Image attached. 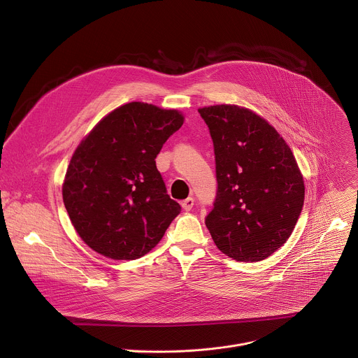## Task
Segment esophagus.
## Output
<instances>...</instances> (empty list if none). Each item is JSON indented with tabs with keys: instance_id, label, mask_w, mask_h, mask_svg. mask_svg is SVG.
Instances as JSON below:
<instances>
[{
	"instance_id": "obj_1",
	"label": "esophagus",
	"mask_w": 358,
	"mask_h": 358,
	"mask_svg": "<svg viewBox=\"0 0 358 358\" xmlns=\"http://www.w3.org/2000/svg\"><path fill=\"white\" fill-rule=\"evenodd\" d=\"M181 206H182V209H184L185 212L192 210V208H194V198H187L185 201L181 202Z\"/></svg>"
}]
</instances>
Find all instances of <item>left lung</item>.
Returning a JSON list of instances; mask_svg holds the SVG:
<instances>
[{
  "label": "left lung",
  "mask_w": 358,
  "mask_h": 358,
  "mask_svg": "<svg viewBox=\"0 0 358 358\" xmlns=\"http://www.w3.org/2000/svg\"><path fill=\"white\" fill-rule=\"evenodd\" d=\"M215 145L217 195L206 227L236 262H262L292 235L304 181L285 140L263 117L236 105L198 109Z\"/></svg>",
  "instance_id": "8db88e82"
}]
</instances>
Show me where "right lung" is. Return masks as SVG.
<instances>
[{
	"instance_id": "1",
	"label": "right lung",
	"mask_w": 358,
	"mask_h": 358,
	"mask_svg": "<svg viewBox=\"0 0 358 358\" xmlns=\"http://www.w3.org/2000/svg\"><path fill=\"white\" fill-rule=\"evenodd\" d=\"M184 123L176 109L130 102L106 115L76 148L62 185L80 238L113 260H136L163 238L181 206L156 156Z\"/></svg>"
}]
</instances>
